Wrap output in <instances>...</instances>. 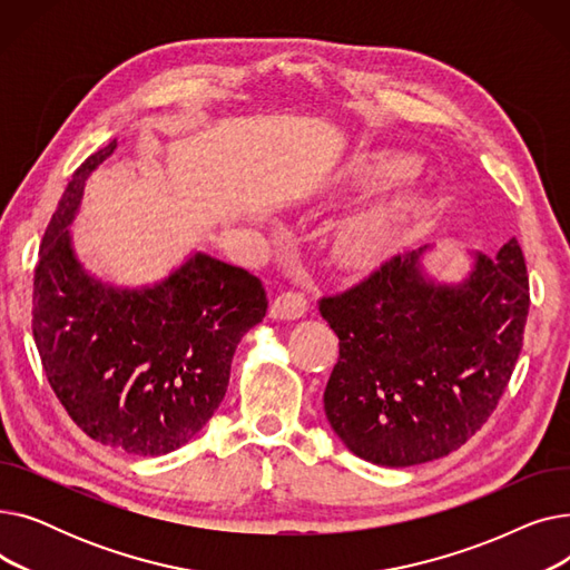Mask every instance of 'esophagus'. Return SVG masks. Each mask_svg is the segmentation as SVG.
I'll return each mask as SVG.
<instances>
[{
	"label": "esophagus",
	"mask_w": 570,
	"mask_h": 570,
	"mask_svg": "<svg viewBox=\"0 0 570 570\" xmlns=\"http://www.w3.org/2000/svg\"><path fill=\"white\" fill-rule=\"evenodd\" d=\"M307 312V301L301 293H282L275 297V303L269 305V318L275 321H295L303 318Z\"/></svg>",
	"instance_id": "1"
}]
</instances>
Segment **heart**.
<instances>
[{
    "instance_id": "1",
    "label": "heart",
    "mask_w": 570,
    "mask_h": 570,
    "mask_svg": "<svg viewBox=\"0 0 570 570\" xmlns=\"http://www.w3.org/2000/svg\"><path fill=\"white\" fill-rule=\"evenodd\" d=\"M413 170V161L406 155H365L355 159L348 168L353 183L381 185L393 183ZM415 209L413 196H400L385 205L372 207L367 213L346 219L333 239L335 261L346 269H367L391 256L397 247L402 230Z\"/></svg>"
}]
</instances>
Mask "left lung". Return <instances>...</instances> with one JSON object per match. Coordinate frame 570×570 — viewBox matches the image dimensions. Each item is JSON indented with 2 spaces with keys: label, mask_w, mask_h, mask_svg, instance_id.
<instances>
[{
  "label": "left lung",
  "mask_w": 570,
  "mask_h": 570,
  "mask_svg": "<svg viewBox=\"0 0 570 570\" xmlns=\"http://www.w3.org/2000/svg\"><path fill=\"white\" fill-rule=\"evenodd\" d=\"M430 245L395 256L355 288L323 297L340 337L323 409L348 451L413 466L458 451L499 404L522 351L529 279L518 239L445 284L423 265Z\"/></svg>",
  "instance_id": "8db88e82"
}]
</instances>
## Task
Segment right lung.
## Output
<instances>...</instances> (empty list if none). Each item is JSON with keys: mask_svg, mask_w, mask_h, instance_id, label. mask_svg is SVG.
Returning a JSON list of instances; mask_svg holds the SVG:
<instances>
[{"mask_svg": "<svg viewBox=\"0 0 570 570\" xmlns=\"http://www.w3.org/2000/svg\"><path fill=\"white\" fill-rule=\"evenodd\" d=\"M115 147L110 140L73 173L46 228L32 331L73 423L117 451L157 458L191 441L215 415L233 353L263 321L267 297L258 277L203 252L138 288L89 273L69 226L87 177Z\"/></svg>", "mask_w": 570, "mask_h": 570, "instance_id": "1", "label": "right lung"}]
</instances>
